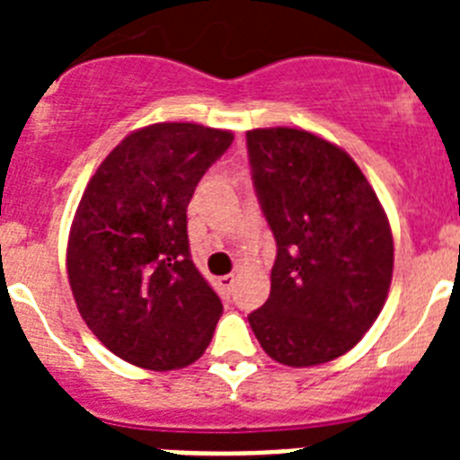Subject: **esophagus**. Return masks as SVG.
Here are the masks:
<instances>
[{
	"label": "esophagus",
	"mask_w": 460,
	"mask_h": 460,
	"mask_svg": "<svg viewBox=\"0 0 460 460\" xmlns=\"http://www.w3.org/2000/svg\"><path fill=\"white\" fill-rule=\"evenodd\" d=\"M218 288H221L226 295H230V292H233V288H234V276L233 274L221 276V279H218Z\"/></svg>",
	"instance_id": "esophagus-1"
}]
</instances>
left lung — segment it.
<instances>
[{
    "instance_id": "8db88e82",
    "label": "left lung",
    "mask_w": 460,
    "mask_h": 460,
    "mask_svg": "<svg viewBox=\"0 0 460 460\" xmlns=\"http://www.w3.org/2000/svg\"><path fill=\"white\" fill-rule=\"evenodd\" d=\"M260 207L276 239L271 292L249 315L262 350L315 367L355 348L380 315L394 271L387 214L341 147L302 128L246 133Z\"/></svg>"
}]
</instances>
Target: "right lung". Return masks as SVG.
<instances>
[{
    "label": "right lung",
    "mask_w": 460,
    "mask_h": 460,
    "mask_svg": "<svg viewBox=\"0 0 460 460\" xmlns=\"http://www.w3.org/2000/svg\"><path fill=\"white\" fill-rule=\"evenodd\" d=\"M233 133L189 121L133 131L105 156L83 193L66 270L93 336L149 371L193 364L223 304L190 260L186 209Z\"/></svg>",
    "instance_id": "obj_1"
}]
</instances>
